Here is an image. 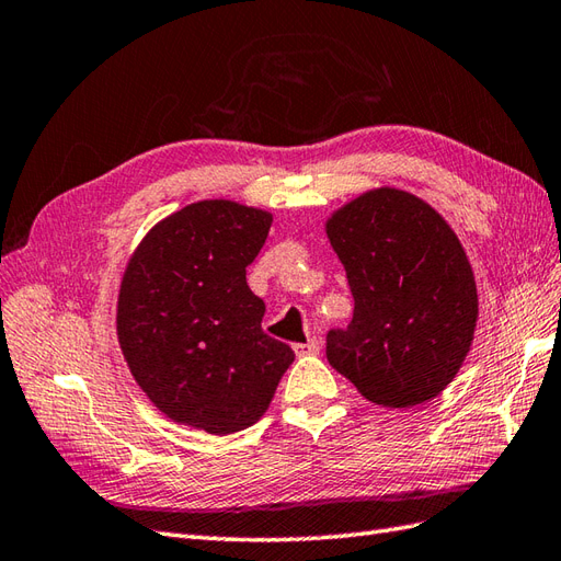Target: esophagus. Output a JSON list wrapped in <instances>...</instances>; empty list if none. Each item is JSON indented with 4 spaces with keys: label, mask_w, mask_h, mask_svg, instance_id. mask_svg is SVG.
Wrapping results in <instances>:
<instances>
[{
    "label": "esophagus",
    "mask_w": 561,
    "mask_h": 561,
    "mask_svg": "<svg viewBox=\"0 0 561 561\" xmlns=\"http://www.w3.org/2000/svg\"><path fill=\"white\" fill-rule=\"evenodd\" d=\"M293 350H295L297 357H307V354H319V340L311 337V340H307V343L293 345Z\"/></svg>",
    "instance_id": "esophagus-1"
}]
</instances>
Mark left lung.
<instances>
[{"label":"left lung","instance_id":"1","mask_svg":"<svg viewBox=\"0 0 561 561\" xmlns=\"http://www.w3.org/2000/svg\"><path fill=\"white\" fill-rule=\"evenodd\" d=\"M354 297L347 331L325 357L364 398L409 409L453 383L478 321L473 268L457 233L428 202L374 187L325 218Z\"/></svg>","mask_w":561,"mask_h":561}]
</instances>
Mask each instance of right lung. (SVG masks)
I'll use <instances>...</instances> for the list:
<instances>
[{"label":"right lung","mask_w":561,"mask_h":561,"mask_svg":"<svg viewBox=\"0 0 561 561\" xmlns=\"http://www.w3.org/2000/svg\"><path fill=\"white\" fill-rule=\"evenodd\" d=\"M273 214L202 199L161 218L123 271L116 335L135 383L163 416L211 435L266 414L290 345L262 331L264 299L248 268Z\"/></svg>","instance_id":"add662e5"}]
</instances>
